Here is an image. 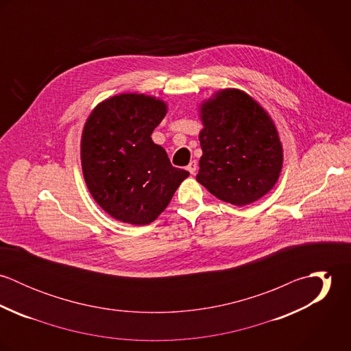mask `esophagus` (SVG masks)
<instances>
[{"mask_svg": "<svg viewBox=\"0 0 351 351\" xmlns=\"http://www.w3.org/2000/svg\"><path fill=\"white\" fill-rule=\"evenodd\" d=\"M188 171L191 173V174H196V171H197V162L196 160H191V163L188 165Z\"/></svg>", "mask_w": 351, "mask_h": 351, "instance_id": "obj_1", "label": "esophagus"}]
</instances>
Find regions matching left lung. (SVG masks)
<instances>
[{
	"label": "left lung",
	"instance_id": "1",
	"mask_svg": "<svg viewBox=\"0 0 351 351\" xmlns=\"http://www.w3.org/2000/svg\"><path fill=\"white\" fill-rule=\"evenodd\" d=\"M202 156L197 181L219 200L245 206L276 185L282 146L267 112L239 89H224L200 106Z\"/></svg>",
	"mask_w": 351,
	"mask_h": 351
}]
</instances>
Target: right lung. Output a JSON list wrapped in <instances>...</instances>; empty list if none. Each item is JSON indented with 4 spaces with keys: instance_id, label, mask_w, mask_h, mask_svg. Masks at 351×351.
Listing matches in <instances>:
<instances>
[{
    "instance_id": "right-lung-1",
    "label": "right lung",
    "mask_w": 351,
    "mask_h": 351,
    "mask_svg": "<svg viewBox=\"0 0 351 351\" xmlns=\"http://www.w3.org/2000/svg\"><path fill=\"white\" fill-rule=\"evenodd\" d=\"M166 112L165 101L123 93L102 101L85 123L84 178L93 199L116 220L150 224L189 176L151 139Z\"/></svg>"
}]
</instances>
